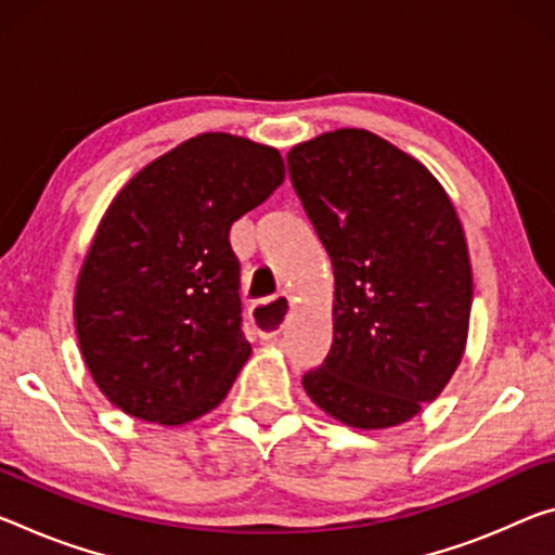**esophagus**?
I'll use <instances>...</instances> for the list:
<instances>
[{"mask_svg": "<svg viewBox=\"0 0 555 555\" xmlns=\"http://www.w3.org/2000/svg\"><path fill=\"white\" fill-rule=\"evenodd\" d=\"M271 304V311H274L276 315H279V321H274V323H269L267 328H261L259 325V319H257V325H259V338L261 340H274L281 331H284V325H286V315H288V311H292V296L288 294H279L274 301H269ZM269 304H257L254 306V315H257L261 309H267Z\"/></svg>", "mask_w": 555, "mask_h": 555, "instance_id": "obj_1", "label": "esophagus"}]
</instances>
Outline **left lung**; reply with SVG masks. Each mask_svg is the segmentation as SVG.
<instances>
[{
    "instance_id": "left-lung-1",
    "label": "left lung",
    "mask_w": 555,
    "mask_h": 555,
    "mask_svg": "<svg viewBox=\"0 0 555 555\" xmlns=\"http://www.w3.org/2000/svg\"><path fill=\"white\" fill-rule=\"evenodd\" d=\"M286 163L336 279L331 350L304 390L350 427L400 425L444 390L467 343L460 217L425 165L367 130L323 133Z\"/></svg>"
}]
</instances>
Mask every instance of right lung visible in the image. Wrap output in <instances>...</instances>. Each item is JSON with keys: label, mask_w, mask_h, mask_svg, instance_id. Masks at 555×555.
<instances>
[{"label": "right lung", "mask_w": 555, "mask_h": 555, "mask_svg": "<svg viewBox=\"0 0 555 555\" xmlns=\"http://www.w3.org/2000/svg\"><path fill=\"white\" fill-rule=\"evenodd\" d=\"M281 182L274 147L202 133L118 192L74 306L88 371L116 408L184 425L224 400L251 353L230 227Z\"/></svg>", "instance_id": "1"}]
</instances>
